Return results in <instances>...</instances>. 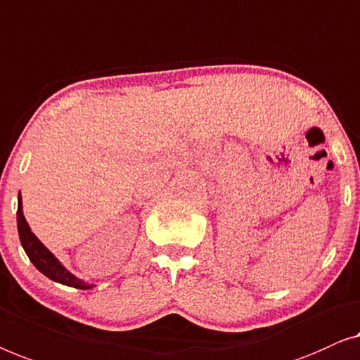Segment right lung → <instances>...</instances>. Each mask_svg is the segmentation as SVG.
Returning <instances> with one entry per match:
<instances>
[{
    "label": "right lung",
    "instance_id": "obj_1",
    "mask_svg": "<svg viewBox=\"0 0 360 360\" xmlns=\"http://www.w3.org/2000/svg\"><path fill=\"white\" fill-rule=\"evenodd\" d=\"M18 231L19 240H21V245L24 248V251H26V255L29 256L30 262H32L45 277H49V279L53 282L63 283V285L81 288V290H88V288L94 287V283L81 281L77 276L72 274V272L55 257L53 252L34 235L27 224L26 217H24L21 192L18 194Z\"/></svg>",
    "mask_w": 360,
    "mask_h": 360
}]
</instances>
